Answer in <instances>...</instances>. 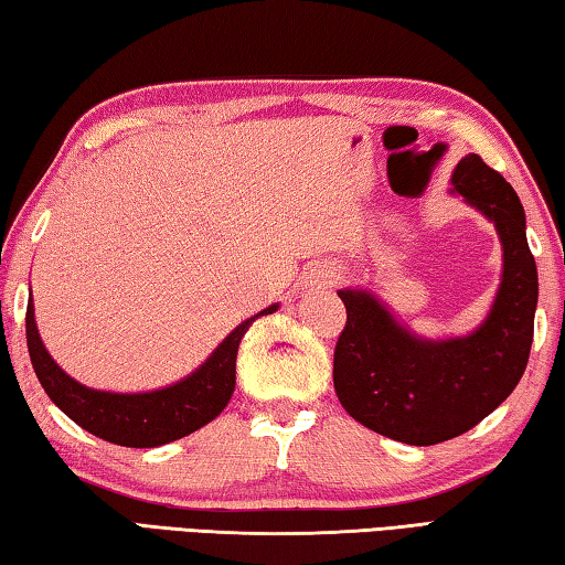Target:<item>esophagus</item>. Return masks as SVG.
Here are the masks:
<instances>
[{"label": "esophagus", "mask_w": 565, "mask_h": 565, "mask_svg": "<svg viewBox=\"0 0 565 565\" xmlns=\"http://www.w3.org/2000/svg\"><path fill=\"white\" fill-rule=\"evenodd\" d=\"M323 281L327 284L341 281V269H337V266H327V271H323Z\"/></svg>", "instance_id": "34e87169"}]
</instances>
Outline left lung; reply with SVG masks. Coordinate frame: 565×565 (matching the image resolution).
<instances>
[{
	"instance_id": "1",
	"label": "left lung",
	"mask_w": 565,
	"mask_h": 565,
	"mask_svg": "<svg viewBox=\"0 0 565 565\" xmlns=\"http://www.w3.org/2000/svg\"><path fill=\"white\" fill-rule=\"evenodd\" d=\"M451 184L493 222L503 246L501 286L481 327L458 339H420L374 294L339 291L347 306L333 351L341 406L371 431L411 446L441 444L481 424L521 381L533 341L539 271L519 194L478 154L458 161Z\"/></svg>"
}]
</instances>
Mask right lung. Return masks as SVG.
Segmentation results:
<instances>
[{"mask_svg":"<svg viewBox=\"0 0 565 565\" xmlns=\"http://www.w3.org/2000/svg\"><path fill=\"white\" fill-rule=\"evenodd\" d=\"M276 309L279 303L238 323L194 374L147 394H111L66 376L40 339L32 299L26 303V349L46 396L84 431L117 446L154 448L194 434L222 414L236 386L238 343L256 319Z\"/></svg>","mask_w":565,"mask_h":565,"instance_id":"add662e5","label":"right lung"}]
</instances>
